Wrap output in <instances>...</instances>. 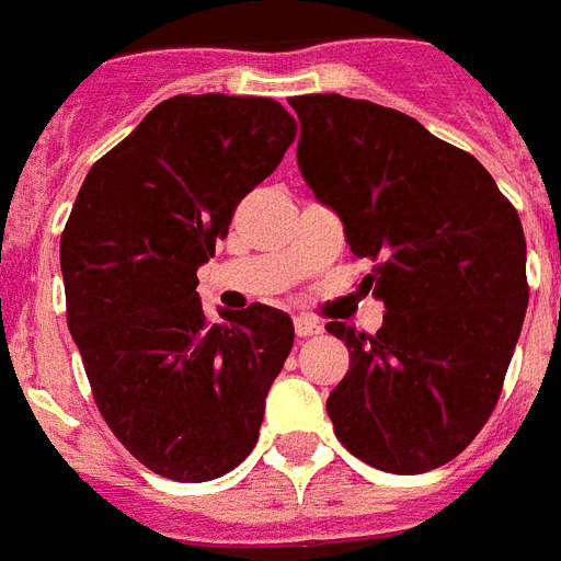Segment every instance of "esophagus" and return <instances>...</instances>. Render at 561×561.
<instances>
[{"mask_svg": "<svg viewBox=\"0 0 561 561\" xmlns=\"http://www.w3.org/2000/svg\"><path fill=\"white\" fill-rule=\"evenodd\" d=\"M295 333H298V339H309V335L321 333V324H318L316 318L298 316L295 318Z\"/></svg>", "mask_w": 561, "mask_h": 561, "instance_id": "1", "label": "esophagus"}]
</instances>
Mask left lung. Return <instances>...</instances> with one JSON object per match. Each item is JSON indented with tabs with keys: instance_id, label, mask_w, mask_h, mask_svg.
<instances>
[{
	"instance_id": "1",
	"label": "left lung",
	"mask_w": 561,
	"mask_h": 561,
	"mask_svg": "<svg viewBox=\"0 0 561 561\" xmlns=\"http://www.w3.org/2000/svg\"><path fill=\"white\" fill-rule=\"evenodd\" d=\"M298 168L342 217L385 321L356 333L330 321L351 370L327 400L335 437L393 474L449 463L499 402L527 312L518 210L481 161L405 112L344 95L289 98Z\"/></svg>"
}]
</instances>
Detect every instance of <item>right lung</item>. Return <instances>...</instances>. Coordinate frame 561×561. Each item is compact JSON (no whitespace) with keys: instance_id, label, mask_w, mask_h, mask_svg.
I'll return each mask as SVG.
<instances>
[{"instance_id":"right-lung-1","label":"right lung","mask_w":561,"mask_h":561,"mask_svg":"<svg viewBox=\"0 0 561 561\" xmlns=\"http://www.w3.org/2000/svg\"><path fill=\"white\" fill-rule=\"evenodd\" d=\"M295 129L272 98H168L92 164L62 228L66 316L98 411L170 481H214L249 458L293 351V321L266 304L208 321L196 268Z\"/></svg>"}]
</instances>
